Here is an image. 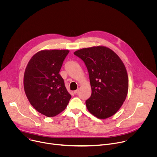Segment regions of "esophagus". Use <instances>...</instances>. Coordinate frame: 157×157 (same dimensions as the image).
<instances>
[{
    "label": "esophagus",
    "mask_w": 157,
    "mask_h": 157,
    "mask_svg": "<svg viewBox=\"0 0 157 157\" xmlns=\"http://www.w3.org/2000/svg\"><path fill=\"white\" fill-rule=\"evenodd\" d=\"M78 92H79V89H76V90L74 91V94H76Z\"/></svg>",
    "instance_id": "esophagus-1"
}]
</instances>
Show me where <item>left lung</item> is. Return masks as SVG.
I'll return each instance as SVG.
<instances>
[{
	"instance_id": "8db88e82",
	"label": "left lung",
	"mask_w": 157,
	"mask_h": 157,
	"mask_svg": "<svg viewBox=\"0 0 157 157\" xmlns=\"http://www.w3.org/2000/svg\"><path fill=\"white\" fill-rule=\"evenodd\" d=\"M74 54L84 62L89 73L92 93L86 101L87 110L98 119L113 116L128 93V78L122 61L103 46L82 48Z\"/></svg>"
}]
</instances>
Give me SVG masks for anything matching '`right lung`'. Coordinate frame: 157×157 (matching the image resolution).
Listing matches in <instances>:
<instances>
[{
	"mask_svg": "<svg viewBox=\"0 0 157 157\" xmlns=\"http://www.w3.org/2000/svg\"><path fill=\"white\" fill-rule=\"evenodd\" d=\"M68 50H41L29 61L24 87L31 105L41 114L54 117L63 111L71 98L59 74Z\"/></svg>",
	"mask_w": 157,
	"mask_h": 157,
	"instance_id": "1",
	"label": "right lung"
}]
</instances>
